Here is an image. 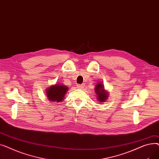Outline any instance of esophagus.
<instances>
[{"mask_svg": "<svg viewBox=\"0 0 159 159\" xmlns=\"http://www.w3.org/2000/svg\"><path fill=\"white\" fill-rule=\"evenodd\" d=\"M77 88H79V89H82V88H84V85H83V84H77Z\"/></svg>", "mask_w": 159, "mask_h": 159, "instance_id": "esophagus-1", "label": "esophagus"}]
</instances>
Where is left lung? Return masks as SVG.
Instances as JSON below:
<instances>
[{
	"label": "left lung",
	"instance_id": "obj_1",
	"mask_svg": "<svg viewBox=\"0 0 159 159\" xmlns=\"http://www.w3.org/2000/svg\"><path fill=\"white\" fill-rule=\"evenodd\" d=\"M95 91L98 96V100L99 102H104L108 97L107 93L104 89L103 85L101 84H98L95 87Z\"/></svg>",
	"mask_w": 159,
	"mask_h": 159
}]
</instances>
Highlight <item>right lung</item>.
<instances>
[{"instance_id": "1", "label": "right lung", "mask_w": 159, "mask_h": 159, "mask_svg": "<svg viewBox=\"0 0 159 159\" xmlns=\"http://www.w3.org/2000/svg\"><path fill=\"white\" fill-rule=\"evenodd\" d=\"M68 89V88L64 85L55 84V86H51L46 91L48 98L49 101H55L57 102H61Z\"/></svg>"}]
</instances>
